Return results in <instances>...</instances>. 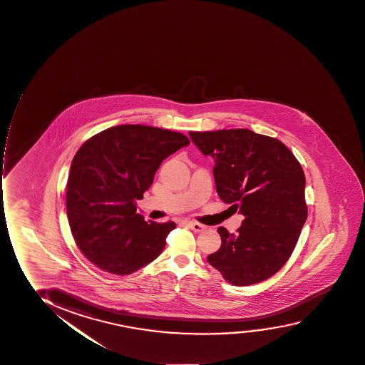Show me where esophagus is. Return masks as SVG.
Returning a JSON list of instances; mask_svg holds the SVG:
<instances>
[{"instance_id":"obj_1","label":"esophagus","mask_w":365,"mask_h":365,"mask_svg":"<svg viewBox=\"0 0 365 365\" xmlns=\"http://www.w3.org/2000/svg\"><path fill=\"white\" fill-rule=\"evenodd\" d=\"M187 225H189V228L192 229L193 232H197V233L206 229V227H205L203 224L197 223V222H189Z\"/></svg>"}]
</instances>
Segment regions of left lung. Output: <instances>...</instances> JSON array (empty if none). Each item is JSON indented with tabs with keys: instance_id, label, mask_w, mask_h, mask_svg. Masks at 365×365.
Returning <instances> with one entry per match:
<instances>
[{
	"instance_id": "left-lung-1",
	"label": "left lung",
	"mask_w": 365,
	"mask_h": 365,
	"mask_svg": "<svg viewBox=\"0 0 365 365\" xmlns=\"http://www.w3.org/2000/svg\"><path fill=\"white\" fill-rule=\"evenodd\" d=\"M189 135L215 159L220 200L244 215L237 233L218 228L222 245L208 264L233 286L267 279L289 259L307 220L303 168L281 141L247 128Z\"/></svg>"
}]
</instances>
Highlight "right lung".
I'll use <instances>...</instances> for the list:
<instances>
[{
	"mask_svg": "<svg viewBox=\"0 0 365 365\" xmlns=\"http://www.w3.org/2000/svg\"><path fill=\"white\" fill-rule=\"evenodd\" d=\"M179 132L119 125L91 137L77 150L67 180L66 210L76 244L97 267L130 274L162 252L174 222H145L137 200L159 165L189 145Z\"/></svg>",
	"mask_w": 365,
	"mask_h": 365,
	"instance_id": "obj_1",
	"label": "right lung"
}]
</instances>
